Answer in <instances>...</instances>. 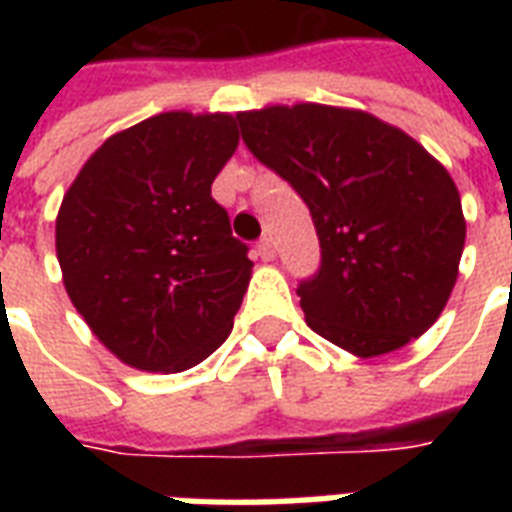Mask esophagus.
<instances>
[{
    "mask_svg": "<svg viewBox=\"0 0 512 512\" xmlns=\"http://www.w3.org/2000/svg\"><path fill=\"white\" fill-rule=\"evenodd\" d=\"M257 255L263 257V260H273L276 257V247H273L271 236H263V239L257 241Z\"/></svg>",
    "mask_w": 512,
    "mask_h": 512,
    "instance_id": "esophagus-1",
    "label": "esophagus"
}]
</instances>
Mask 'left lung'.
Segmentation results:
<instances>
[{
  "label": "left lung",
  "mask_w": 512,
  "mask_h": 512,
  "mask_svg": "<svg viewBox=\"0 0 512 512\" xmlns=\"http://www.w3.org/2000/svg\"><path fill=\"white\" fill-rule=\"evenodd\" d=\"M236 119L257 162L311 209L321 265L297 287L308 327L361 358L428 332L465 247L460 191L444 164L353 108L297 103Z\"/></svg>",
  "instance_id": "1"
}]
</instances>
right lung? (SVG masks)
Here are the masks:
<instances>
[{
  "label": "right lung",
  "mask_w": 512,
  "mask_h": 512,
  "mask_svg": "<svg viewBox=\"0 0 512 512\" xmlns=\"http://www.w3.org/2000/svg\"><path fill=\"white\" fill-rule=\"evenodd\" d=\"M236 146L231 114L167 111L111 135L63 196V284L124 364L183 372L231 335L252 260L212 180Z\"/></svg>",
  "instance_id": "add662e5"
}]
</instances>
